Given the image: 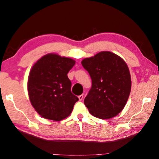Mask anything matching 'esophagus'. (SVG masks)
Listing matches in <instances>:
<instances>
[{
	"label": "esophagus",
	"instance_id": "34e87169",
	"mask_svg": "<svg viewBox=\"0 0 159 159\" xmlns=\"http://www.w3.org/2000/svg\"><path fill=\"white\" fill-rule=\"evenodd\" d=\"M83 96H84L83 95H79V100H80V101H81L82 99H83Z\"/></svg>",
	"mask_w": 159,
	"mask_h": 159
}]
</instances>
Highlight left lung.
Segmentation results:
<instances>
[{"label": "left lung", "instance_id": "obj_1", "mask_svg": "<svg viewBox=\"0 0 159 159\" xmlns=\"http://www.w3.org/2000/svg\"><path fill=\"white\" fill-rule=\"evenodd\" d=\"M89 73L92 87L84 99L91 114L101 119L122 111L131 90V78L125 61L116 54L102 51L81 61Z\"/></svg>", "mask_w": 159, "mask_h": 159}]
</instances>
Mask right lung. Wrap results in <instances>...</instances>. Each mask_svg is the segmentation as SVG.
I'll return each instance as SVG.
<instances>
[{
    "label": "right lung",
    "instance_id": "add662e5",
    "mask_svg": "<svg viewBox=\"0 0 159 159\" xmlns=\"http://www.w3.org/2000/svg\"><path fill=\"white\" fill-rule=\"evenodd\" d=\"M75 63L71 58L50 53L32 66L28 79L29 99L43 118L59 121L71 113L79 98L71 93L67 74Z\"/></svg>",
    "mask_w": 159,
    "mask_h": 159
}]
</instances>
